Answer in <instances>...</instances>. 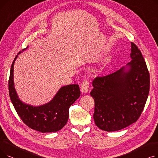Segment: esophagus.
Instances as JSON below:
<instances>
[{"label": "esophagus", "instance_id": "34e87169", "mask_svg": "<svg viewBox=\"0 0 158 158\" xmlns=\"http://www.w3.org/2000/svg\"><path fill=\"white\" fill-rule=\"evenodd\" d=\"M81 92L82 93H87L89 91V81L86 79H85L82 81L81 86Z\"/></svg>", "mask_w": 158, "mask_h": 158}]
</instances>
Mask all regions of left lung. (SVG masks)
<instances>
[{
	"instance_id": "1",
	"label": "left lung",
	"mask_w": 158,
	"mask_h": 158,
	"mask_svg": "<svg viewBox=\"0 0 158 158\" xmlns=\"http://www.w3.org/2000/svg\"><path fill=\"white\" fill-rule=\"evenodd\" d=\"M129 69L122 68L93 81L90 95L95 101L94 119L101 129L112 132L136 122L142 114L150 88V75L140 50L131 42Z\"/></svg>"
}]
</instances>
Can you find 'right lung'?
Returning <instances> with one entry per match:
<instances>
[{
  "instance_id": "add662e5",
  "label": "right lung",
  "mask_w": 158,
  "mask_h": 158,
  "mask_svg": "<svg viewBox=\"0 0 158 158\" xmlns=\"http://www.w3.org/2000/svg\"><path fill=\"white\" fill-rule=\"evenodd\" d=\"M17 56H16L11 64L8 81L10 97L16 113L23 122L31 129L41 132H53L61 130L69 120L70 106L80 97L79 85L62 87L52 100L45 105L33 107L24 104L19 98L14 88L13 68Z\"/></svg>"
}]
</instances>
